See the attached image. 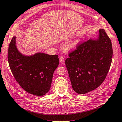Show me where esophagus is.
I'll return each instance as SVG.
<instances>
[{
	"label": "esophagus",
	"instance_id": "esophagus-1",
	"mask_svg": "<svg viewBox=\"0 0 122 122\" xmlns=\"http://www.w3.org/2000/svg\"><path fill=\"white\" fill-rule=\"evenodd\" d=\"M59 60H60V62L62 64H64V63H65V61H64V58L63 56H60L59 58Z\"/></svg>",
	"mask_w": 122,
	"mask_h": 122
}]
</instances>
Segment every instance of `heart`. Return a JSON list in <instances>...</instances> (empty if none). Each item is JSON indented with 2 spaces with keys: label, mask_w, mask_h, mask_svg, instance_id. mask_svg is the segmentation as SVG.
<instances>
[{
  "label": "heart",
  "mask_w": 122,
  "mask_h": 122,
  "mask_svg": "<svg viewBox=\"0 0 122 122\" xmlns=\"http://www.w3.org/2000/svg\"><path fill=\"white\" fill-rule=\"evenodd\" d=\"M75 45H76L75 44H73L71 46V48H74V47H75Z\"/></svg>",
  "instance_id": "obj_1"
}]
</instances>
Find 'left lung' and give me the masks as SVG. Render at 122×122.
I'll list each match as a JSON object with an SVG mask.
<instances>
[{
	"label": "left lung",
	"instance_id": "left-lung-1",
	"mask_svg": "<svg viewBox=\"0 0 122 122\" xmlns=\"http://www.w3.org/2000/svg\"><path fill=\"white\" fill-rule=\"evenodd\" d=\"M69 56L65 63L73 89L86 94L98 87L108 72L113 56L111 39L104 30H99L98 39L77 45Z\"/></svg>",
	"mask_w": 122,
	"mask_h": 122
}]
</instances>
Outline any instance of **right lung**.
<instances>
[{
    "label": "right lung",
    "instance_id": "add662e5",
    "mask_svg": "<svg viewBox=\"0 0 122 122\" xmlns=\"http://www.w3.org/2000/svg\"><path fill=\"white\" fill-rule=\"evenodd\" d=\"M9 67L16 81L23 89L36 96H43L51 87L53 72L58 67V55L37 53L25 56L16 46V37L11 39L8 47Z\"/></svg>",
    "mask_w": 122,
    "mask_h": 122
}]
</instances>
